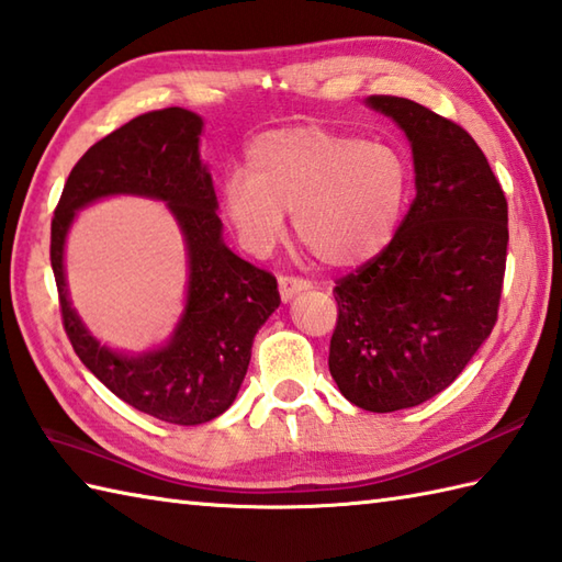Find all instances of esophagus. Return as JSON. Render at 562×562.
<instances>
[{"mask_svg": "<svg viewBox=\"0 0 562 562\" xmlns=\"http://www.w3.org/2000/svg\"><path fill=\"white\" fill-rule=\"evenodd\" d=\"M278 288H280L282 302H290L294 294H300L302 290L312 288V282L304 280V278H294V274H280V278H278Z\"/></svg>", "mask_w": 562, "mask_h": 562, "instance_id": "34e87169", "label": "esophagus"}]
</instances>
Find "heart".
Instances as JSON below:
<instances>
[{
	"label": "heart",
	"mask_w": 562,
	"mask_h": 562,
	"mask_svg": "<svg viewBox=\"0 0 562 562\" xmlns=\"http://www.w3.org/2000/svg\"><path fill=\"white\" fill-rule=\"evenodd\" d=\"M222 212L248 254L268 256L294 212V234L330 268L384 254L413 200L405 154L364 137L300 125L258 135L246 173L222 181Z\"/></svg>",
	"instance_id": "obj_1"
}]
</instances>
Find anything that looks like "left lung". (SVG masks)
I'll list each match as a JSON object with an SVG mask.
<instances>
[{
	"label": "left lung",
	"instance_id": "obj_1",
	"mask_svg": "<svg viewBox=\"0 0 562 562\" xmlns=\"http://www.w3.org/2000/svg\"><path fill=\"white\" fill-rule=\"evenodd\" d=\"M408 135L417 195L384 254L336 280L328 369L357 408L437 396L491 336L507 262V200L475 139L411 99L369 97Z\"/></svg>",
	"mask_w": 562,
	"mask_h": 562
}]
</instances>
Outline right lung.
Instances as JSON below:
<instances>
[{
    "mask_svg": "<svg viewBox=\"0 0 562 562\" xmlns=\"http://www.w3.org/2000/svg\"><path fill=\"white\" fill-rule=\"evenodd\" d=\"M202 121L183 109L137 115L97 142L71 169L50 226L59 314L71 348L117 398L173 425H202L234 403L258 328L280 306L278 280L222 241L217 195L200 161ZM130 192L170 202L189 246L187 314L172 342L139 358L111 353L80 326L66 300L64 236L89 201Z\"/></svg>",
    "mask_w": 562,
    "mask_h": 562,
    "instance_id": "right-lung-1",
    "label": "right lung"
}]
</instances>
